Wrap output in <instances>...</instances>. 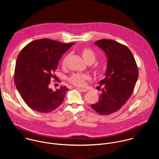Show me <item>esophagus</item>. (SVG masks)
I'll use <instances>...</instances> for the list:
<instances>
[{
  "label": "esophagus",
  "mask_w": 159,
  "mask_h": 159,
  "mask_svg": "<svg viewBox=\"0 0 159 159\" xmlns=\"http://www.w3.org/2000/svg\"><path fill=\"white\" fill-rule=\"evenodd\" d=\"M77 89H78V90H79L80 91H81V92H82V93H85V92H87V90L86 89H82V88H77Z\"/></svg>",
  "instance_id": "obj_1"
}]
</instances>
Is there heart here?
I'll return each mask as SVG.
<instances>
[{"label":"heart","mask_w":159,"mask_h":159,"mask_svg":"<svg viewBox=\"0 0 159 159\" xmlns=\"http://www.w3.org/2000/svg\"><path fill=\"white\" fill-rule=\"evenodd\" d=\"M81 55L83 59L85 61V62L89 65H92L94 63L96 60V53L90 48L85 47L80 50ZM69 55H65L61 60V66H65L66 64L67 60L69 59ZM93 70L97 73L99 74L101 72V67L98 66H93ZM90 79L89 76L87 74H74L69 78V81L73 85L75 86H84L85 85V82L86 80Z\"/></svg>","instance_id":"b5f03b06"}]
</instances>
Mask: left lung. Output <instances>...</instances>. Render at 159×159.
I'll return each mask as SVG.
<instances>
[{"instance_id": "obj_1", "label": "left lung", "mask_w": 159, "mask_h": 159, "mask_svg": "<svg viewBox=\"0 0 159 159\" xmlns=\"http://www.w3.org/2000/svg\"><path fill=\"white\" fill-rule=\"evenodd\" d=\"M107 57L106 77L99 101L90 105L98 114L109 115L118 111L127 102L139 77L138 66L133 55L124 44L112 39H103L95 42Z\"/></svg>"}]
</instances>
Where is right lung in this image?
I'll use <instances>...</instances> for the list:
<instances>
[{
	"label": "right lung",
	"mask_w": 159,
	"mask_h": 159,
	"mask_svg": "<svg viewBox=\"0 0 159 159\" xmlns=\"http://www.w3.org/2000/svg\"><path fill=\"white\" fill-rule=\"evenodd\" d=\"M74 44L43 38L30 43L20 51L15 67L14 82L22 98L33 110L48 113L63 102L69 89L61 86L54 91L49 84L51 79L55 78L53 73L62 55Z\"/></svg>",
	"instance_id": "right-lung-1"
}]
</instances>
